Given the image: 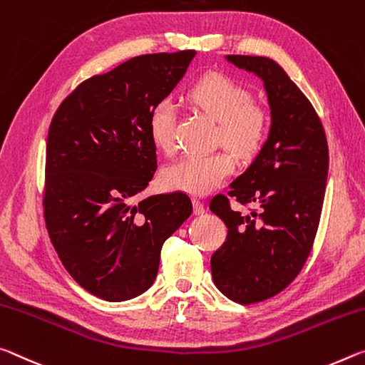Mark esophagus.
Returning a JSON list of instances; mask_svg holds the SVG:
<instances>
[{
  "label": "esophagus",
  "mask_w": 365,
  "mask_h": 365,
  "mask_svg": "<svg viewBox=\"0 0 365 365\" xmlns=\"http://www.w3.org/2000/svg\"><path fill=\"white\" fill-rule=\"evenodd\" d=\"M194 213L195 215H204L205 213V204L199 199H194Z\"/></svg>",
  "instance_id": "esophagus-1"
}]
</instances>
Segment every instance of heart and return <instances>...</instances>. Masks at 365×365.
<instances>
[{
    "mask_svg": "<svg viewBox=\"0 0 365 365\" xmlns=\"http://www.w3.org/2000/svg\"><path fill=\"white\" fill-rule=\"evenodd\" d=\"M194 108L218 123L217 142L237 160H250L260 150L268 130L267 111L250 101L246 87L223 74H207L187 92ZM176 106L163 100L150 113V135L161 152L171 155L176 148ZM232 171V160L226 152L186 155L166 166L161 182L170 190L204 195L217 189Z\"/></svg>",
    "mask_w": 365,
    "mask_h": 365,
    "instance_id": "heart-1",
    "label": "heart"
}]
</instances>
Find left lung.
<instances>
[{"instance_id":"obj_1","label":"left lung","mask_w":365,"mask_h":365,"mask_svg":"<svg viewBox=\"0 0 365 365\" xmlns=\"http://www.w3.org/2000/svg\"><path fill=\"white\" fill-rule=\"evenodd\" d=\"M264 82L270 130L249 168L230 184V197L257 210H232L226 195L210 210L228 236L212 255V277L231 301L252 304L283 291L306 264L317 235L328 178L324 126L299 87L270 58L226 55Z\"/></svg>"}]
</instances>
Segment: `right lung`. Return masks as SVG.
Here are the masks:
<instances>
[{
  "mask_svg": "<svg viewBox=\"0 0 365 365\" xmlns=\"http://www.w3.org/2000/svg\"><path fill=\"white\" fill-rule=\"evenodd\" d=\"M194 50L130 58L83 81L59 105L46 140L45 222L66 270L110 302L140 296L163 242L192 213L182 192L133 204L157 170L150 113L186 74Z\"/></svg>",
  "mask_w": 365,
  "mask_h": 365,
  "instance_id": "right-lung-1",
  "label": "right lung"
}]
</instances>
